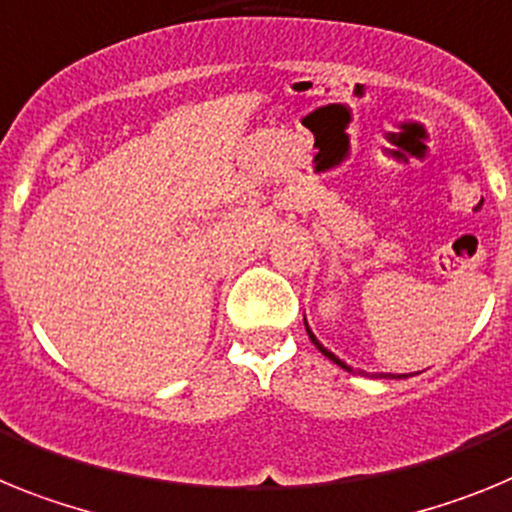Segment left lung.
Returning <instances> with one entry per match:
<instances>
[{"mask_svg":"<svg viewBox=\"0 0 512 512\" xmlns=\"http://www.w3.org/2000/svg\"><path fill=\"white\" fill-rule=\"evenodd\" d=\"M306 332H309L311 342H314V345H317V348H319V350H322V353H324V355H327V358H330V361H332V363H337V366H340V368H348V366H345V363H342V361H340V358H337V355H332V353H330V350L324 348L322 342H319V340H317V337H314V332H311V330H309V327H306ZM348 371H350V368H348ZM379 376H384V379H386V376H391V373H379ZM391 379H394V376H391ZM397 379H407V373H402V376H397Z\"/></svg>","mask_w":512,"mask_h":512,"instance_id":"1","label":"left lung"}]
</instances>
